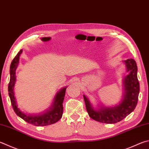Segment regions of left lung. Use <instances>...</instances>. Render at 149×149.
<instances>
[{
    "label": "left lung",
    "instance_id": "left-lung-1",
    "mask_svg": "<svg viewBox=\"0 0 149 149\" xmlns=\"http://www.w3.org/2000/svg\"><path fill=\"white\" fill-rule=\"evenodd\" d=\"M124 63L129 74L123 81L124 93L119 104L113 107H101L98 110H95L88 99L83 95L86 111L89 117L93 119L102 123L114 124L124 119L136 108L139 93L137 64L132 58L127 59Z\"/></svg>",
    "mask_w": 149,
    "mask_h": 149
}]
</instances>
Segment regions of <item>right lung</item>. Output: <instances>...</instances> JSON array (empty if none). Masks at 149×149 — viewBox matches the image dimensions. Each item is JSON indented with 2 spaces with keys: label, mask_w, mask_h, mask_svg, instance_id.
Masks as SVG:
<instances>
[{
  "label": "right lung",
  "mask_w": 149,
  "mask_h": 149,
  "mask_svg": "<svg viewBox=\"0 0 149 149\" xmlns=\"http://www.w3.org/2000/svg\"><path fill=\"white\" fill-rule=\"evenodd\" d=\"M22 49L20 50L19 52L13 59L10 68V79L8 84V94L13 109L17 116L25 121L27 122L28 123L33 124L34 126H43L55 123L60 120L62 116H63V103L64 101V96H65L66 87L61 89V91L56 94L53 104L51 105V107L47 110L46 113H41V114L37 115H26L24 113L21 112V111L17 107V102H16L15 98L14 96V85L16 81L15 71L18 66L19 61L20 55L22 53Z\"/></svg>",
  "instance_id": "right-lung-1"
}]
</instances>
